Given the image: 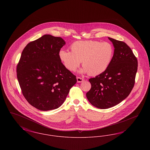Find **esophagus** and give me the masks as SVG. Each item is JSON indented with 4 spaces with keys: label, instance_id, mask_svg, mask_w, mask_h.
<instances>
[{
    "label": "esophagus",
    "instance_id": "obj_1",
    "mask_svg": "<svg viewBox=\"0 0 150 150\" xmlns=\"http://www.w3.org/2000/svg\"><path fill=\"white\" fill-rule=\"evenodd\" d=\"M84 81V79L80 77H77V82L78 83H81Z\"/></svg>",
    "mask_w": 150,
    "mask_h": 150
}]
</instances>
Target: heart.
<instances>
[{"label": "heart", "mask_w": 150, "mask_h": 150, "mask_svg": "<svg viewBox=\"0 0 150 150\" xmlns=\"http://www.w3.org/2000/svg\"><path fill=\"white\" fill-rule=\"evenodd\" d=\"M71 52L61 50L58 56L64 67L70 71H75L82 62V72L92 76L105 71L114 56V47L108 42L97 40H80L72 43Z\"/></svg>", "instance_id": "1"}]
</instances>
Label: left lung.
<instances>
[{"label": "left lung", "mask_w": 150, "mask_h": 150, "mask_svg": "<svg viewBox=\"0 0 150 150\" xmlns=\"http://www.w3.org/2000/svg\"><path fill=\"white\" fill-rule=\"evenodd\" d=\"M114 46V53L107 69L89 79L92 87L86 96L96 107L106 109L125 99L134 86L137 59L125 43L108 38Z\"/></svg>", "instance_id": "1"}]
</instances>
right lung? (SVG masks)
I'll return each instance as SVG.
<instances>
[{
	"mask_svg": "<svg viewBox=\"0 0 150 150\" xmlns=\"http://www.w3.org/2000/svg\"><path fill=\"white\" fill-rule=\"evenodd\" d=\"M64 44L60 37L44 35L28 43L22 52L17 79L25 99L39 110L60 107L77 81L59 58Z\"/></svg>",
	"mask_w": 150,
	"mask_h": 150,
	"instance_id": "obj_1",
	"label": "right lung"
}]
</instances>
